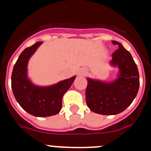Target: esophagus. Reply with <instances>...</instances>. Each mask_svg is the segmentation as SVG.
I'll list each match as a JSON object with an SVG mask.
<instances>
[{
	"label": "esophagus",
	"instance_id": "esophagus-1",
	"mask_svg": "<svg viewBox=\"0 0 151 151\" xmlns=\"http://www.w3.org/2000/svg\"><path fill=\"white\" fill-rule=\"evenodd\" d=\"M85 73H86V70H85V69H81V70H80V72H79L80 75H85Z\"/></svg>",
	"mask_w": 151,
	"mask_h": 151
}]
</instances>
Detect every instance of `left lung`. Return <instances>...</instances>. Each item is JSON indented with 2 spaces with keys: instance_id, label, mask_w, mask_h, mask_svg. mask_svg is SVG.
<instances>
[{
  "instance_id": "8db88e82",
  "label": "left lung",
  "mask_w": 151,
  "mask_h": 151,
  "mask_svg": "<svg viewBox=\"0 0 151 151\" xmlns=\"http://www.w3.org/2000/svg\"><path fill=\"white\" fill-rule=\"evenodd\" d=\"M119 48L112 54L111 64L119 69L115 82L104 83L88 78L85 91L87 105L91 111L102 115L122 113L132 103L139 88V73L131 54L116 41H112Z\"/></svg>"
}]
</instances>
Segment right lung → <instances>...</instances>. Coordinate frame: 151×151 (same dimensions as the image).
I'll use <instances>...</instances> for the list:
<instances>
[{"label": "right lung", "mask_w": 151, "mask_h": 151, "mask_svg": "<svg viewBox=\"0 0 151 151\" xmlns=\"http://www.w3.org/2000/svg\"><path fill=\"white\" fill-rule=\"evenodd\" d=\"M41 41L29 47L21 53L13 66L11 87L19 104L31 115L38 117L50 116L59 113L62 107V98L73 84L76 77L50 87H37L27 78V63L30 57Z\"/></svg>", "instance_id": "right-lung-1"}]
</instances>
